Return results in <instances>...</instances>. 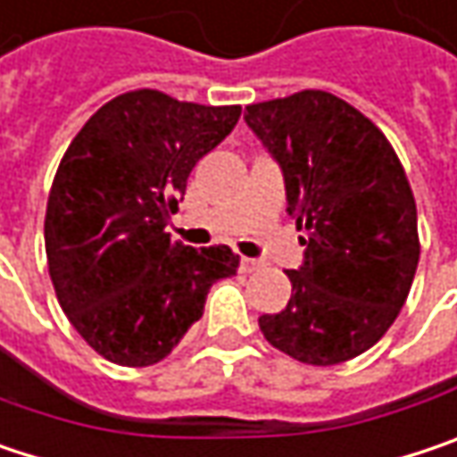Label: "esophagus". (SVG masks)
Returning <instances> with one entry per match:
<instances>
[{"mask_svg": "<svg viewBox=\"0 0 457 457\" xmlns=\"http://www.w3.org/2000/svg\"><path fill=\"white\" fill-rule=\"evenodd\" d=\"M260 268H262V260H254V257H242V262H239V270L242 273H254Z\"/></svg>", "mask_w": 457, "mask_h": 457, "instance_id": "obj_1", "label": "esophagus"}]
</instances>
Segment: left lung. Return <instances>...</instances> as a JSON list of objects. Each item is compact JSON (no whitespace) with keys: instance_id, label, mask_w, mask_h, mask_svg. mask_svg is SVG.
<instances>
[{"instance_id":"obj_1","label":"left lung","mask_w":457,"mask_h":457,"mask_svg":"<svg viewBox=\"0 0 457 457\" xmlns=\"http://www.w3.org/2000/svg\"><path fill=\"white\" fill-rule=\"evenodd\" d=\"M245 121L280 166L304 234V262L286 273L291 299L260 330L296 361H348L387 333L413 283L421 249L406 171L375 124L325 90L252 104Z\"/></svg>"}]
</instances>
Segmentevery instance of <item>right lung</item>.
<instances>
[{
    "mask_svg": "<svg viewBox=\"0 0 457 457\" xmlns=\"http://www.w3.org/2000/svg\"><path fill=\"white\" fill-rule=\"evenodd\" d=\"M242 106L161 90L116 96L85 121L51 184L44 239L56 299L85 343L121 367L166 359L203 317L226 245L192 249L166 231L189 171L237 127Z\"/></svg>",
    "mask_w": 457,
    "mask_h": 457,
    "instance_id": "right-lung-1",
    "label": "right lung"
}]
</instances>
